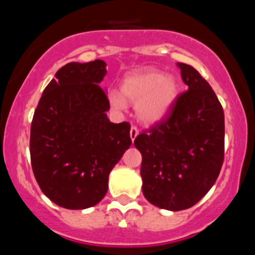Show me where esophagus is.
<instances>
[{
	"label": "esophagus",
	"mask_w": 255,
	"mask_h": 255,
	"mask_svg": "<svg viewBox=\"0 0 255 255\" xmlns=\"http://www.w3.org/2000/svg\"><path fill=\"white\" fill-rule=\"evenodd\" d=\"M138 132H139V130H138V128H136V126H135V125H132L131 128H130V138H131L132 141H134L135 138L138 136Z\"/></svg>",
	"instance_id": "34e87169"
}]
</instances>
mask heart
Here are the masks:
<instances>
[{
	"mask_svg": "<svg viewBox=\"0 0 255 255\" xmlns=\"http://www.w3.org/2000/svg\"><path fill=\"white\" fill-rule=\"evenodd\" d=\"M177 93L179 85L176 79L153 69L132 74L123 83V95L132 102H138V116L147 123L161 120L175 102ZM123 97L119 92H111L110 103L112 107L124 110L126 102Z\"/></svg>",
	"mask_w": 255,
	"mask_h": 255,
	"instance_id": "b5f03b06",
	"label": "heart"
}]
</instances>
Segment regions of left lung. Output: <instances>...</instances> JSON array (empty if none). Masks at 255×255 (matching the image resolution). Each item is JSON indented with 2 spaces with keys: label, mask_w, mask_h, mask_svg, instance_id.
Instances as JSON below:
<instances>
[{
  "label": "left lung",
  "mask_w": 255,
  "mask_h": 255,
  "mask_svg": "<svg viewBox=\"0 0 255 255\" xmlns=\"http://www.w3.org/2000/svg\"><path fill=\"white\" fill-rule=\"evenodd\" d=\"M177 66L188 91L134 140L143 157L144 197L168 211L197 204L217 180L225 157V116L217 96L194 67Z\"/></svg>",
  "instance_id": "1"
}]
</instances>
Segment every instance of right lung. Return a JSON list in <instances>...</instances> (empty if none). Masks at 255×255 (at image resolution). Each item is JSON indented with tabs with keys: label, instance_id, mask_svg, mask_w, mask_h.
<instances>
[{
	"label": "right lung",
	"instance_id": "right-lung-1",
	"mask_svg": "<svg viewBox=\"0 0 255 255\" xmlns=\"http://www.w3.org/2000/svg\"><path fill=\"white\" fill-rule=\"evenodd\" d=\"M106 62H70L40 97L30 128V161L43 194L57 206L84 209L102 200L108 175L131 145L130 124L110 123L100 83Z\"/></svg>",
	"mask_w": 255,
	"mask_h": 255
}]
</instances>
